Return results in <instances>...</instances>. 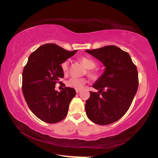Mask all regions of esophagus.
I'll use <instances>...</instances> for the list:
<instances>
[{"label":"esophagus","mask_w":158,"mask_h":158,"mask_svg":"<svg viewBox=\"0 0 158 158\" xmlns=\"http://www.w3.org/2000/svg\"><path fill=\"white\" fill-rule=\"evenodd\" d=\"M80 91H81V90H80V89H76V93H79Z\"/></svg>","instance_id":"obj_1"}]
</instances>
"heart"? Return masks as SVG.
Returning a JSON list of instances; mask_svg holds the SVG:
<instances>
[{
    "label": "heart",
    "mask_w": 158,
    "mask_h": 158,
    "mask_svg": "<svg viewBox=\"0 0 158 158\" xmlns=\"http://www.w3.org/2000/svg\"><path fill=\"white\" fill-rule=\"evenodd\" d=\"M81 63L87 69H89L87 72V74L90 79L95 80L100 77V73L97 69H94L97 66V63L94 60L87 57H82L81 58ZM61 69L64 74H67L69 71V61L67 60L61 64ZM87 80L85 78H76L72 77L67 81L68 86L73 88L74 89H81L84 87V84L86 83Z\"/></svg>",
    "instance_id": "heart-1"
}]
</instances>
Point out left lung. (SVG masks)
<instances>
[{"label": "left lung", "mask_w": 158, "mask_h": 158, "mask_svg": "<svg viewBox=\"0 0 158 158\" xmlns=\"http://www.w3.org/2000/svg\"><path fill=\"white\" fill-rule=\"evenodd\" d=\"M105 66L93 84L99 92H91L85 102V113L96 124L106 125L117 121L129 109L139 85L137 67L129 53L116 46L86 50Z\"/></svg>", "instance_id": "obj_1"}]
</instances>
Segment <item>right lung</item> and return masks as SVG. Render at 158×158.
Returning <instances> with one entry per match:
<instances>
[{"mask_svg":"<svg viewBox=\"0 0 158 158\" xmlns=\"http://www.w3.org/2000/svg\"><path fill=\"white\" fill-rule=\"evenodd\" d=\"M77 52L49 43L37 48L28 58L23 70L22 91L29 109L42 121L56 123L68 114L75 90L65 87L58 92L54 89L64 77L60 65Z\"/></svg>","mask_w":158,"mask_h":158,"instance_id":"right-lung-1","label":"right lung"}]
</instances>
